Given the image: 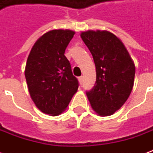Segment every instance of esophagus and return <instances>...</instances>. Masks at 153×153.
Returning a JSON list of instances; mask_svg holds the SVG:
<instances>
[{
  "mask_svg": "<svg viewBox=\"0 0 153 153\" xmlns=\"http://www.w3.org/2000/svg\"><path fill=\"white\" fill-rule=\"evenodd\" d=\"M83 76H80L79 77V83H83Z\"/></svg>",
  "mask_w": 153,
  "mask_h": 153,
  "instance_id": "esophagus-1",
  "label": "esophagus"
}]
</instances>
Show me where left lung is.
Listing matches in <instances>:
<instances>
[{
  "label": "left lung",
  "instance_id": "1",
  "mask_svg": "<svg viewBox=\"0 0 153 153\" xmlns=\"http://www.w3.org/2000/svg\"><path fill=\"white\" fill-rule=\"evenodd\" d=\"M80 36L96 66V83L93 89L86 92L87 97L98 115H113L131 93L135 75L134 61L123 42L110 32L88 30Z\"/></svg>",
  "mask_w": 153,
  "mask_h": 153
}]
</instances>
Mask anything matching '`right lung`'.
Segmentation results:
<instances>
[{
	"label": "right lung",
	"instance_id": "right-lung-1",
	"mask_svg": "<svg viewBox=\"0 0 153 153\" xmlns=\"http://www.w3.org/2000/svg\"><path fill=\"white\" fill-rule=\"evenodd\" d=\"M74 32L54 29L44 33L28 55L25 78L32 100L41 111L58 115L65 110L79 88L65 51Z\"/></svg>",
	"mask_w": 153,
	"mask_h": 153
}]
</instances>
